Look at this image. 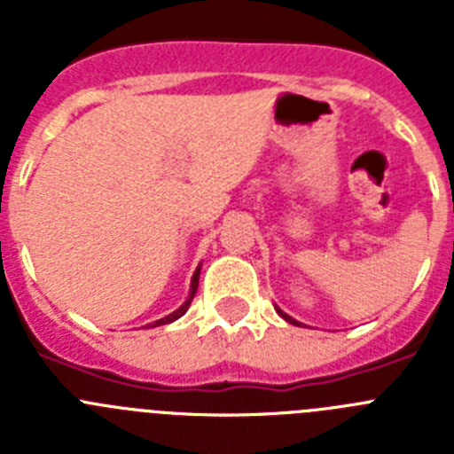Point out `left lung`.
Instances as JSON below:
<instances>
[{"mask_svg":"<svg viewBox=\"0 0 454 454\" xmlns=\"http://www.w3.org/2000/svg\"><path fill=\"white\" fill-rule=\"evenodd\" d=\"M277 314L282 316V318L286 320V323H291V325H302V323H298V320H295V318H291V316H288V314H284L282 309H277Z\"/></svg>","mask_w":454,"mask_h":454,"instance_id":"left-lung-1","label":"left lung"}]
</instances>
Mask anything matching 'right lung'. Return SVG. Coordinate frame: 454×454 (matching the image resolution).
Here are the masks:
<instances>
[{"mask_svg":"<svg viewBox=\"0 0 454 454\" xmlns=\"http://www.w3.org/2000/svg\"><path fill=\"white\" fill-rule=\"evenodd\" d=\"M198 282H200V268H198V270H195V272H192V279H191V293H188L186 302H184L182 307L177 309V311H172L170 316H166V318H161V320H156V323H152V327H156V325H168V323H172V320L182 318V316L186 314V309L191 307L192 298H195V293H198Z\"/></svg>","mask_w":454,"mask_h":454,"instance_id":"1","label":"right lung"}]
</instances>
